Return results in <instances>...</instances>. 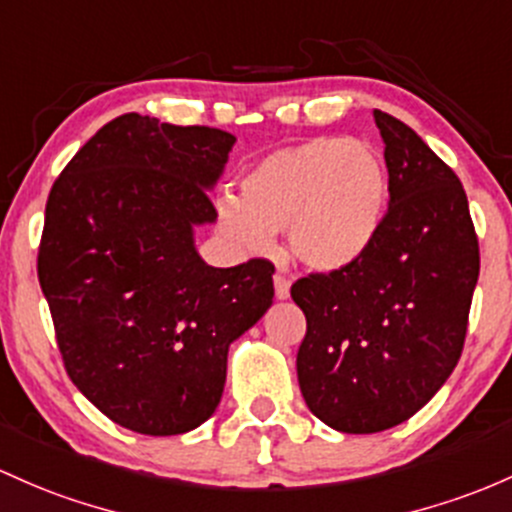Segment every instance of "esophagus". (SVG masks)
Here are the masks:
<instances>
[{
  "label": "esophagus",
  "mask_w": 512,
  "mask_h": 512,
  "mask_svg": "<svg viewBox=\"0 0 512 512\" xmlns=\"http://www.w3.org/2000/svg\"><path fill=\"white\" fill-rule=\"evenodd\" d=\"M289 289H291V279L286 277L284 272L274 274V294H277L279 301L289 299Z\"/></svg>",
  "instance_id": "1"
}]
</instances>
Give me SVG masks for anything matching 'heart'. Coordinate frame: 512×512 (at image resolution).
I'll return each instance as SVG.
<instances>
[{"label": "heart", "mask_w": 512, "mask_h": 512, "mask_svg": "<svg viewBox=\"0 0 512 512\" xmlns=\"http://www.w3.org/2000/svg\"><path fill=\"white\" fill-rule=\"evenodd\" d=\"M389 194V170L374 145L318 136L262 157L240 182V196L216 201V218L240 252L265 255L284 230L296 262L340 272L372 250Z\"/></svg>", "instance_id": "1"}]
</instances>
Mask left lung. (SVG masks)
I'll return each instance as SVG.
<instances>
[{
  "label": "left lung",
  "instance_id": "1",
  "mask_svg": "<svg viewBox=\"0 0 512 512\" xmlns=\"http://www.w3.org/2000/svg\"><path fill=\"white\" fill-rule=\"evenodd\" d=\"M389 211L357 265L291 286L306 316L303 401L333 430H389L442 389L462 357L479 240L462 182L425 140L374 109Z\"/></svg>",
  "mask_w": 512,
  "mask_h": 512
}]
</instances>
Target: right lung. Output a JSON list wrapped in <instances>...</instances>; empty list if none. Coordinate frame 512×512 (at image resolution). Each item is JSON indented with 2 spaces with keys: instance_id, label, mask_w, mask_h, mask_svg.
<instances>
[{
  "instance_id": "add662e5",
  "label": "right lung",
  "mask_w": 512,
  "mask_h": 512,
  "mask_svg": "<svg viewBox=\"0 0 512 512\" xmlns=\"http://www.w3.org/2000/svg\"><path fill=\"white\" fill-rule=\"evenodd\" d=\"M235 136L123 114L55 179L38 282L72 384L140 435H182L223 396L228 347L272 306L267 260L218 269L194 230Z\"/></svg>"
}]
</instances>
